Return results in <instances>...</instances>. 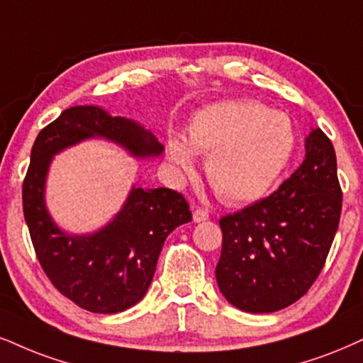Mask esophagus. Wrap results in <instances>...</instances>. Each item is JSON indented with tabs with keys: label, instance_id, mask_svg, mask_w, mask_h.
<instances>
[{
	"label": "esophagus",
	"instance_id": "1",
	"mask_svg": "<svg viewBox=\"0 0 363 363\" xmlns=\"http://www.w3.org/2000/svg\"><path fill=\"white\" fill-rule=\"evenodd\" d=\"M194 220L195 222H205V220H208V212L205 208H202V207H196L195 210H194Z\"/></svg>",
	"mask_w": 363,
	"mask_h": 363
}]
</instances>
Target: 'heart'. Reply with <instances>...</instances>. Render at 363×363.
I'll list each match as a JSON object with an SVG mask.
<instances>
[{"label": "heart", "mask_w": 363, "mask_h": 363, "mask_svg": "<svg viewBox=\"0 0 363 363\" xmlns=\"http://www.w3.org/2000/svg\"><path fill=\"white\" fill-rule=\"evenodd\" d=\"M185 141L172 138L167 153L182 174L195 169L194 153L207 155L205 174L223 202L239 205L261 199L288 167L296 131L281 111L257 101H223L195 114Z\"/></svg>", "instance_id": "1"}]
</instances>
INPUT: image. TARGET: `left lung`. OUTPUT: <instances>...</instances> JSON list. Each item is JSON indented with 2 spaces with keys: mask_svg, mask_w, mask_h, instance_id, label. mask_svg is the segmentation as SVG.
<instances>
[{
  "mask_svg": "<svg viewBox=\"0 0 363 363\" xmlns=\"http://www.w3.org/2000/svg\"><path fill=\"white\" fill-rule=\"evenodd\" d=\"M342 213L337 155L313 129L306 158L266 199L223 216L216 276L230 305L272 313L303 298L323 269Z\"/></svg>",
  "mask_w": 363,
  "mask_h": 363,
  "instance_id": "8db88e82",
  "label": "left lung"
}]
</instances>
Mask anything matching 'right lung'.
<instances>
[{
    "instance_id": "right-lung-1",
    "label": "right lung",
    "mask_w": 363,
    "mask_h": 363,
    "mask_svg": "<svg viewBox=\"0 0 363 363\" xmlns=\"http://www.w3.org/2000/svg\"><path fill=\"white\" fill-rule=\"evenodd\" d=\"M92 136H104L134 156H156L163 146L140 124L99 107L75 106L38 133L23 180V216L35 254L58 293L92 313H119L150 288L164 240L191 220L185 196L172 189H133L109 225L92 235H67L52 222L43 186L52 156Z\"/></svg>"
}]
</instances>
